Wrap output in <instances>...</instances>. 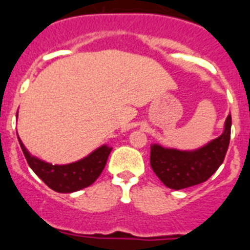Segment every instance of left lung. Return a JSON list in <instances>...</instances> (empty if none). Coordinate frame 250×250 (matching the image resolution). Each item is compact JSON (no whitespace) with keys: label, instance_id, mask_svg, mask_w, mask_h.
Returning a JSON list of instances; mask_svg holds the SVG:
<instances>
[{"label":"left lung","instance_id":"obj_1","mask_svg":"<svg viewBox=\"0 0 250 250\" xmlns=\"http://www.w3.org/2000/svg\"><path fill=\"white\" fill-rule=\"evenodd\" d=\"M231 116L224 123L222 135L195 150H178L152 144L150 165L165 187L180 190L207 182L224 161L229 146Z\"/></svg>","mask_w":250,"mask_h":250}]
</instances>
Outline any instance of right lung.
Wrapping results in <instances>:
<instances>
[{"mask_svg": "<svg viewBox=\"0 0 250 250\" xmlns=\"http://www.w3.org/2000/svg\"><path fill=\"white\" fill-rule=\"evenodd\" d=\"M19 143L31 169L48 188L57 193H74L91 185L103 173L112 150L106 144L101 145L81 160L65 165H52L31 155L20 138Z\"/></svg>", "mask_w": 250, "mask_h": 250, "instance_id": "obj_1", "label": "right lung"}]
</instances>
